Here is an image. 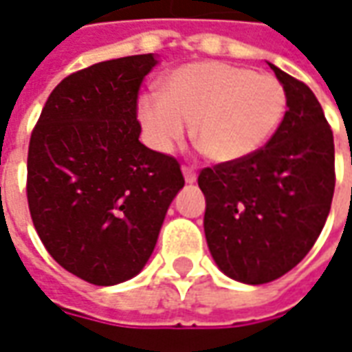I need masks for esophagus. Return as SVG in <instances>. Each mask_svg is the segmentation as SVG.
<instances>
[{"label":"esophagus","instance_id":"34e87169","mask_svg":"<svg viewBox=\"0 0 352 352\" xmlns=\"http://www.w3.org/2000/svg\"><path fill=\"white\" fill-rule=\"evenodd\" d=\"M182 173H184V176H186L187 184H193V182H197V170H195V166L184 165L182 166Z\"/></svg>","mask_w":352,"mask_h":352}]
</instances>
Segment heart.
I'll return each mask as SVG.
<instances>
[{"label": "heart", "instance_id": "1", "mask_svg": "<svg viewBox=\"0 0 352 352\" xmlns=\"http://www.w3.org/2000/svg\"><path fill=\"white\" fill-rule=\"evenodd\" d=\"M287 109V91L272 74L223 61H197L161 80V95H146L138 116L159 150H170L195 123V140L215 163H238L274 137Z\"/></svg>", "mask_w": 352, "mask_h": 352}]
</instances>
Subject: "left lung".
Returning a JSON list of instances; mask_svg holds the SVG:
<instances>
[{"label": "left lung", "mask_w": 352, "mask_h": 352, "mask_svg": "<svg viewBox=\"0 0 352 352\" xmlns=\"http://www.w3.org/2000/svg\"><path fill=\"white\" fill-rule=\"evenodd\" d=\"M287 91L283 120L251 157L206 166L204 234L229 278L261 285L306 257L327 223L336 186L334 135L306 84L272 65Z\"/></svg>", "instance_id": "1"}]
</instances>
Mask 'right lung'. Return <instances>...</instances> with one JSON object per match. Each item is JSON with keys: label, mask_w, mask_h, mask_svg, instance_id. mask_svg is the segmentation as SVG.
<instances>
[{"label": "right lung", "mask_w": 352, "mask_h": 352, "mask_svg": "<svg viewBox=\"0 0 352 352\" xmlns=\"http://www.w3.org/2000/svg\"><path fill=\"white\" fill-rule=\"evenodd\" d=\"M155 63L140 54L69 74L32 131L33 225L54 261L88 283H122L144 268L186 184L178 159L138 140V89Z\"/></svg>", "instance_id": "right-lung-1"}]
</instances>
